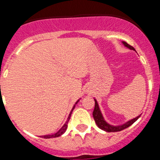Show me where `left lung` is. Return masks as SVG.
<instances>
[{"mask_svg":"<svg viewBox=\"0 0 160 160\" xmlns=\"http://www.w3.org/2000/svg\"><path fill=\"white\" fill-rule=\"evenodd\" d=\"M122 44L124 45V46H126L127 48L130 49H132V50H135V48L132 47L131 46H130L129 44H128L127 42H122ZM94 111H93V117H94V119L95 121L96 124L100 129L103 130V131H107V132H117V131H121L122 130L126 129V128H129L130 126L132 125L134 122L138 119L140 115H138L137 116L136 118H132V119L129 120L127 122H125L124 124H122V125H118V126H114V125H111V124H109L108 122L104 119L102 116V114L101 111H100L99 109V106L98 104V102L97 100L94 98Z\"/></svg>","mask_w":160,"mask_h":160,"instance_id":"obj_1","label":"left lung"}]
</instances>
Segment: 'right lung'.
<instances>
[{
    "mask_svg": "<svg viewBox=\"0 0 160 160\" xmlns=\"http://www.w3.org/2000/svg\"><path fill=\"white\" fill-rule=\"evenodd\" d=\"M78 101H79V99L78 100L77 102H76V103L75 104H74V105H73V108H72V110H71V111H70V114H69V116H68V118H67V120H66V123L64 124V125L62 126V128H61L60 130H59L58 131V132H56L55 133V134H53V135H43V138H56V137H59V136H61V135H63V134H64L65 132H66V129H67V127H68V122H69V120H70V116H71V114H72V111H73V109H74V107H75V105L76 104H77L78 102Z\"/></svg>",
    "mask_w": 160,
    "mask_h": 160,
    "instance_id": "obj_1",
    "label": "right lung"
}]
</instances>
